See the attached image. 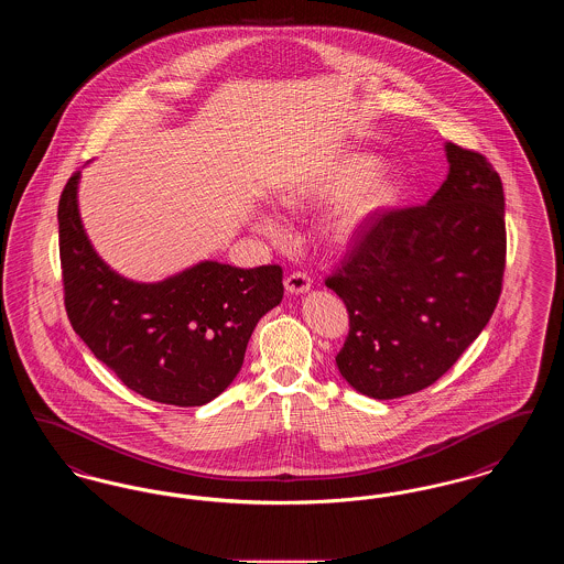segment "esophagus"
Listing matches in <instances>:
<instances>
[{
  "instance_id": "esophagus-1",
  "label": "esophagus",
  "mask_w": 564,
  "mask_h": 564,
  "mask_svg": "<svg viewBox=\"0 0 564 564\" xmlns=\"http://www.w3.org/2000/svg\"><path fill=\"white\" fill-rule=\"evenodd\" d=\"M311 276L306 272H292L285 276V290L290 294H306L311 290Z\"/></svg>"
}]
</instances>
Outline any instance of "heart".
<instances>
[{"label": "heart", "instance_id": "heart-1", "mask_svg": "<svg viewBox=\"0 0 564 564\" xmlns=\"http://www.w3.org/2000/svg\"><path fill=\"white\" fill-rule=\"evenodd\" d=\"M382 166L384 161L372 152H343L288 184L279 192V200L288 209H311L336 200L323 217V239L332 247H349L405 198V180ZM256 226L264 232L276 230L267 214L256 215Z\"/></svg>", "mask_w": 564, "mask_h": 564}]
</instances>
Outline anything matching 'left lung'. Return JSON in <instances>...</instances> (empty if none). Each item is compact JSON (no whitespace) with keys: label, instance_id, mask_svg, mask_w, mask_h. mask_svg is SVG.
Instances as JSON below:
<instances>
[{"label":"left lung","instance_id":"obj_1","mask_svg":"<svg viewBox=\"0 0 564 564\" xmlns=\"http://www.w3.org/2000/svg\"><path fill=\"white\" fill-rule=\"evenodd\" d=\"M444 150L448 177L430 203L380 217L325 279L349 311L336 366L375 400L416 393L446 375L501 295V177L478 152Z\"/></svg>","mask_w":564,"mask_h":564}]
</instances>
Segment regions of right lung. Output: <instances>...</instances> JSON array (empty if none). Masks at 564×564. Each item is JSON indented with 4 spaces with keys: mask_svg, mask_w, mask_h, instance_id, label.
I'll use <instances>...</instances> for the list:
<instances>
[{
    "mask_svg": "<svg viewBox=\"0 0 564 564\" xmlns=\"http://www.w3.org/2000/svg\"><path fill=\"white\" fill-rule=\"evenodd\" d=\"M80 171L58 200L65 308L74 332L131 391L180 408L215 400L241 370L258 322L283 300L281 267L198 262L159 283L97 256L78 209Z\"/></svg>",
    "mask_w": 564,
    "mask_h": 564,
    "instance_id": "1",
    "label": "right lung"
}]
</instances>
